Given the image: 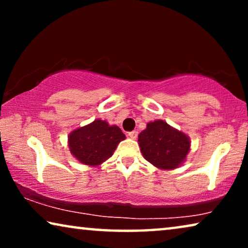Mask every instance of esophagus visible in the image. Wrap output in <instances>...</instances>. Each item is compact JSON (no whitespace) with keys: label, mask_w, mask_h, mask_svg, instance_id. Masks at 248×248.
Returning a JSON list of instances; mask_svg holds the SVG:
<instances>
[{"label":"esophagus","mask_w":248,"mask_h":248,"mask_svg":"<svg viewBox=\"0 0 248 248\" xmlns=\"http://www.w3.org/2000/svg\"><path fill=\"white\" fill-rule=\"evenodd\" d=\"M128 137H130L131 139H133V140H135V139L138 138V132H137V131L128 132Z\"/></svg>","instance_id":"esophagus-1"}]
</instances>
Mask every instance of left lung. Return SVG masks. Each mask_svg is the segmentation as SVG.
Segmentation results:
<instances>
[{
	"label": "left lung",
	"mask_w": 248,
	"mask_h": 248,
	"mask_svg": "<svg viewBox=\"0 0 248 248\" xmlns=\"http://www.w3.org/2000/svg\"><path fill=\"white\" fill-rule=\"evenodd\" d=\"M138 142L145 160L165 170L182 166L191 149L187 135L161 120L148 123L139 134Z\"/></svg>",
	"instance_id": "obj_1"
}]
</instances>
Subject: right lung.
I'll list each match as a JSON object with an SVG mask.
<instances>
[{"label": "right lung", "instance_id": "1", "mask_svg": "<svg viewBox=\"0 0 248 248\" xmlns=\"http://www.w3.org/2000/svg\"><path fill=\"white\" fill-rule=\"evenodd\" d=\"M125 135L116 125L94 120L93 123L73 130L67 138L71 154L81 164L99 166L111 157Z\"/></svg>", "mask_w": 248, "mask_h": 248}]
</instances>
